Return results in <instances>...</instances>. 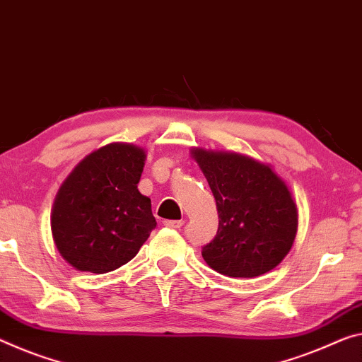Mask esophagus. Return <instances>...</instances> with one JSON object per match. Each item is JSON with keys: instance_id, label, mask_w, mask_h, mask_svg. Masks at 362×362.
<instances>
[{"instance_id": "34e87169", "label": "esophagus", "mask_w": 362, "mask_h": 362, "mask_svg": "<svg viewBox=\"0 0 362 362\" xmlns=\"http://www.w3.org/2000/svg\"><path fill=\"white\" fill-rule=\"evenodd\" d=\"M163 225L168 226V228H175V230H180V228L185 225V221H182V220H165Z\"/></svg>"}]
</instances>
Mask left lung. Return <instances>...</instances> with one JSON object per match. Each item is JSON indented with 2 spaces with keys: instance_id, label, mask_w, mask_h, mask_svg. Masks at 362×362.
Returning <instances> with one entry per match:
<instances>
[{
  "instance_id": "obj_1",
  "label": "left lung",
  "mask_w": 362,
  "mask_h": 362,
  "mask_svg": "<svg viewBox=\"0 0 362 362\" xmlns=\"http://www.w3.org/2000/svg\"><path fill=\"white\" fill-rule=\"evenodd\" d=\"M212 189L218 230L202 247L214 270L233 278L264 275L285 259L298 231V209L285 182L251 157L194 148Z\"/></svg>"
}]
</instances>
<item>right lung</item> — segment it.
<instances>
[{
	"label": "right lung",
	"mask_w": 362,
	"mask_h": 362,
	"mask_svg": "<svg viewBox=\"0 0 362 362\" xmlns=\"http://www.w3.org/2000/svg\"><path fill=\"white\" fill-rule=\"evenodd\" d=\"M146 152L108 144L82 160L54 200L52 231L59 254L81 272L124 265L157 226L150 199L137 189Z\"/></svg>",
	"instance_id": "1"
}]
</instances>
